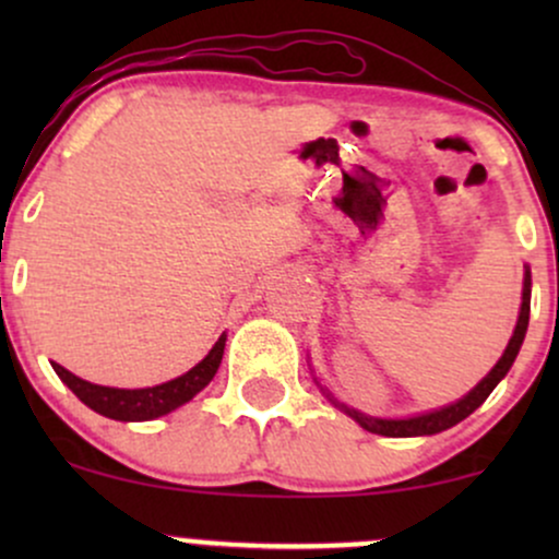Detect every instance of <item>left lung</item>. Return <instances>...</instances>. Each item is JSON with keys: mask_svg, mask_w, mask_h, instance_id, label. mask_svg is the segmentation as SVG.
<instances>
[{"mask_svg": "<svg viewBox=\"0 0 559 559\" xmlns=\"http://www.w3.org/2000/svg\"><path fill=\"white\" fill-rule=\"evenodd\" d=\"M528 316H531V271L525 267V275H523V301H521V312H518V323H515V331H512L510 342H507V349L502 352V357H499L497 365L486 373V378H480V381L473 386L463 400L447 404V407H439V409H431V413H420V415H413V418H373V415H365L360 409L349 407V404L338 402L336 396L331 394L329 389L318 386L323 391L325 396H329V402L333 407H338L342 413L349 415L352 420L360 423L365 431L370 433H378V436H391V439H409V436H433V433H441L447 431V428L457 426L460 420H465L467 415L476 413L480 404L486 402V396L491 394L493 386H497L502 378L510 373L512 362H515L518 352H521L523 346V338H525V331H528Z\"/></svg>", "mask_w": 559, "mask_h": 559, "instance_id": "obj_1", "label": "left lung"}]
</instances>
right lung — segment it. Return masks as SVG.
<instances>
[{"label": "right lung", "mask_w": 559, "mask_h": 559, "mask_svg": "<svg viewBox=\"0 0 559 559\" xmlns=\"http://www.w3.org/2000/svg\"><path fill=\"white\" fill-rule=\"evenodd\" d=\"M223 349H226V333L217 338L213 349L207 352L202 362L194 368L186 370L183 376L173 378V381L159 383V386L146 389H115V386H99V383H88L83 378L73 376L62 365H52L55 373L62 378V383L73 391L79 400L92 407L94 413L105 415V418L123 420V423H139V420H155L163 415L173 413L181 404L191 402L194 396L213 381L217 368H221Z\"/></svg>", "instance_id": "add662e5"}]
</instances>
